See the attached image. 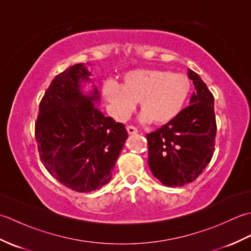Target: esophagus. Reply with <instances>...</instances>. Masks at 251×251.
<instances>
[{"mask_svg": "<svg viewBox=\"0 0 251 251\" xmlns=\"http://www.w3.org/2000/svg\"><path fill=\"white\" fill-rule=\"evenodd\" d=\"M126 129H127V131H128L129 135H135L138 132V129L134 126H127Z\"/></svg>", "mask_w": 251, "mask_h": 251, "instance_id": "34e87169", "label": "esophagus"}]
</instances>
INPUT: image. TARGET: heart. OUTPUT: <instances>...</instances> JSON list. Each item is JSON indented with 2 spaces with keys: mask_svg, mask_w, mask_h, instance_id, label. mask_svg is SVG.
I'll use <instances>...</instances> for the list:
<instances>
[{
  "mask_svg": "<svg viewBox=\"0 0 251 251\" xmlns=\"http://www.w3.org/2000/svg\"><path fill=\"white\" fill-rule=\"evenodd\" d=\"M123 79V85L113 78L102 83L110 113L120 121L128 119L140 100L142 123L167 124L183 110L192 89L185 74L161 69H136L125 73Z\"/></svg>",
  "mask_w": 251,
  "mask_h": 251,
  "instance_id": "1",
  "label": "heart"
}]
</instances>
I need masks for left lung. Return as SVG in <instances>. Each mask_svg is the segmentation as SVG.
<instances>
[{
    "instance_id": "8db88e82",
    "label": "left lung",
    "mask_w": 251,
    "mask_h": 251,
    "mask_svg": "<svg viewBox=\"0 0 251 251\" xmlns=\"http://www.w3.org/2000/svg\"><path fill=\"white\" fill-rule=\"evenodd\" d=\"M195 92L190 105L172 122L147 135L149 167L167 186L194 181L214 155L217 132L214 96L199 74L189 69Z\"/></svg>"
}]
</instances>
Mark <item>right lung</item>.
Masks as SVG:
<instances>
[{"mask_svg":"<svg viewBox=\"0 0 251 251\" xmlns=\"http://www.w3.org/2000/svg\"><path fill=\"white\" fill-rule=\"evenodd\" d=\"M89 76L84 63L58 74L41 100L35 123L42 163L60 183L79 193L109 182L128 137L122 123L97 108L100 95L95 85L92 93L82 92Z\"/></svg>","mask_w":251,"mask_h":251,"instance_id":"add662e5","label":"right lung"}]
</instances>
